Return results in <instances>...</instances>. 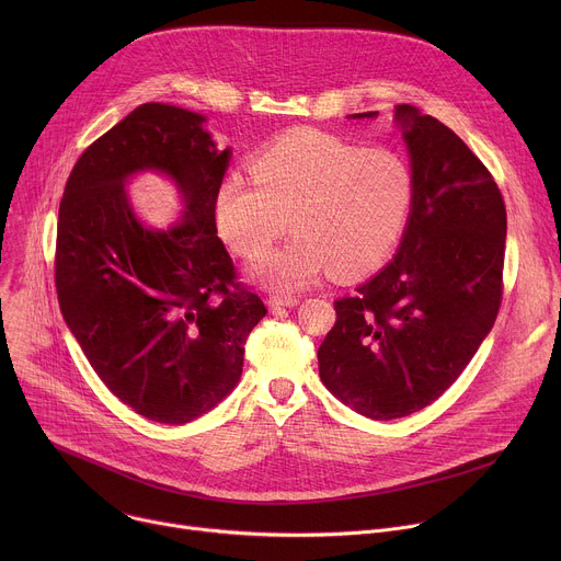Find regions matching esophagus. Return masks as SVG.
<instances>
[{"instance_id":"esophagus-1","label":"esophagus","mask_w":561,"mask_h":561,"mask_svg":"<svg viewBox=\"0 0 561 561\" xmlns=\"http://www.w3.org/2000/svg\"><path fill=\"white\" fill-rule=\"evenodd\" d=\"M297 304H299V297H297V295H271V297H268V306H271V308H279V306L293 308V306H297Z\"/></svg>"}]
</instances>
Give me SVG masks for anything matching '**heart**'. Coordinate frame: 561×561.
Listing matches in <instances>:
<instances>
[{
    "mask_svg": "<svg viewBox=\"0 0 561 561\" xmlns=\"http://www.w3.org/2000/svg\"><path fill=\"white\" fill-rule=\"evenodd\" d=\"M230 173L215 193L221 237L247 260L293 228L286 244L253 264L271 288L301 290L331 268L357 277L381 266L402 239L415 202V173L392 148H364L337 135L293 130Z\"/></svg>",
    "mask_w": 561,
    "mask_h": 561,
    "instance_id": "b5f03b06",
    "label": "heart"
}]
</instances>
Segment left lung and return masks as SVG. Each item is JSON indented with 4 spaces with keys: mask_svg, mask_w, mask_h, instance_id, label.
Returning <instances> with one entry per match:
<instances>
[{
    "mask_svg": "<svg viewBox=\"0 0 561 561\" xmlns=\"http://www.w3.org/2000/svg\"><path fill=\"white\" fill-rule=\"evenodd\" d=\"M394 111L415 173L413 213L392 262L335 299V327L317 353L327 388L370 420L433 404L491 333L504 295L495 178L439 119L409 104Z\"/></svg>",
    "mask_w": 561,
    "mask_h": 561,
    "instance_id": "1",
    "label": "left lung"
}]
</instances>
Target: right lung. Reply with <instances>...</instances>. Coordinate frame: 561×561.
<instances>
[{
	"mask_svg": "<svg viewBox=\"0 0 561 561\" xmlns=\"http://www.w3.org/2000/svg\"><path fill=\"white\" fill-rule=\"evenodd\" d=\"M204 117L148 102L75 162L57 219L55 288L61 314L98 377L137 415L186 424L234 388L244 346L266 314L237 275L215 224V193L230 150ZM169 172L187 197L167 233L131 215L123 180Z\"/></svg>",
	"mask_w": 561,
	"mask_h": 561,
	"instance_id": "add662e5",
	"label": "right lung"
}]
</instances>
